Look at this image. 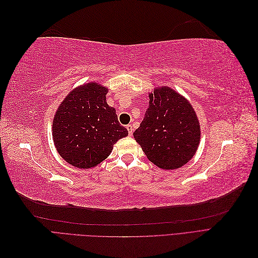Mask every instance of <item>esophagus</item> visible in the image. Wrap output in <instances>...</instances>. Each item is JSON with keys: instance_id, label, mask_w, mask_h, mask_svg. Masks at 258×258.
I'll return each instance as SVG.
<instances>
[{"instance_id": "obj_1", "label": "esophagus", "mask_w": 258, "mask_h": 258, "mask_svg": "<svg viewBox=\"0 0 258 258\" xmlns=\"http://www.w3.org/2000/svg\"><path fill=\"white\" fill-rule=\"evenodd\" d=\"M127 130L129 136H132V134H134V127H132V124H127Z\"/></svg>"}]
</instances>
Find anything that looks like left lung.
<instances>
[{
    "label": "left lung",
    "mask_w": 258,
    "mask_h": 258,
    "mask_svg": "<svg viewBox=\"0 0 258 258\" xmlns=\"http://www.w3.org/2000/svg\"><path fill=\"white\" fill-rule=\"evenodd\" d=\"M134 137L148 160L161 169L173 170L196 153L200 124L188 101L165 86L150 95V105Z\"/></svg>",
    "instance_id": "8db88e82"
}]
</instances>
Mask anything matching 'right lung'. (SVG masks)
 I'll use <instances>...</instances> for the list:
<instances>
[{
    "label": "right lung",
    "instance_id": "add662e5",
    "mask_svg": "<svg viewBox=\"0 0 258 258\" xmlns=\"http://www.w3.org/2000/svg\"><path fill=\"white\" fill-rule=\"evenodd\" d=\"M107 88L96 83L74 89L53 117L52 138L60 156L70 165L89 169L111 154L113 145L128 136L115 108L106 103Z\"/></svg>",
    "mask_w": 258,
    "mask_h": 258
}]
</instances>
